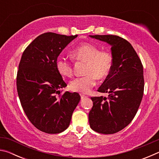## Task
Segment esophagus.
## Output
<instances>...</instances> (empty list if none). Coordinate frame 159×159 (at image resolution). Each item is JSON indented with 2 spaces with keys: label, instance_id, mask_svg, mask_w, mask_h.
<instances>
[{
  "label": "esophagus",
  "instance_id": "obj_1",
  "mask_svg": "<svg viewBox=\"0 0 159 159\" xmlns=\"http://www.w3.org/2000/svg\"><path fill=\"white\" fill-rule=\"evenodd\" d=\"M80 98H81V99H83V98H87V96L84 95H81V94H80Z\"/></svg>",
  "mask_w": 159,
  "mask_h": 159
}]
</instances>
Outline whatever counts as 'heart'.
<instances>
[{
    "label": "heart",
    "instance_id": "b5f03b06",
    "mask_svg": "<svg viewBox=\"0 0 159 159\" xmlns=\"http://www.w3.org/2000/svg\"><path fill=\"white\" fill-rule=\"evenodd\" d=\"M74 60L85 62L86 76L78 77L69 83L72 91L87 93L97 84V79H104L109 76L113 66V57L108 51L100 50L96 45L84 43L71 52ZM56 69L61 76L68 78L73 74V65L71 61L61 57H58L55 63Z\"/></svg>",
    "mask_w": 159,
    "mask_h": 159
}]
</instances>
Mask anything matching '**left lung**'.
Segmentation results:
<instances>
[{
	"label": "left lung",
	"mask_w": 159,
	"mask_h": 159,
	"mask_svg": "<svg viewBox=\"0 0 159 159\" xmlns=\"http://www.w3.org/2000/svg\"><path fill=\"white\" fill-rule=\"evenodd\" d=\"M93 39L111 45V71L98 88L108 98L93 97L89 123L93 130L114 134L123 130L137 114L144 93L143 66L138 54L125 39L114 35H95Z\"/></svg>",
	"instance_id": "left-lung-1"
}]
</instances>
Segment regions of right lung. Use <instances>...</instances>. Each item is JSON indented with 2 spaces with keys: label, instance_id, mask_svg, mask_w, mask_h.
Returning <instances> with one entry per match:
<instances>
[{
  "label": "right lung",
  "instance_id": "right-lung-1",
  "mask_svg": "<svg viewBox=\"0 0 159 159\" xmlns=\"http://www.w3.org/2000/svg\"><path fill=\"white\" fill-rule=\"evenodd\" d=\"M78 36L52 32L43 34L29 44L21 56L17 75V89L21 107L39 130L57 134L65 130L80 102L77 93L68 91L57 71L56 60L61 51Z\"/></svg>",
  "mask_w": 159,
  "mask_h": 159
}]
</instances>
